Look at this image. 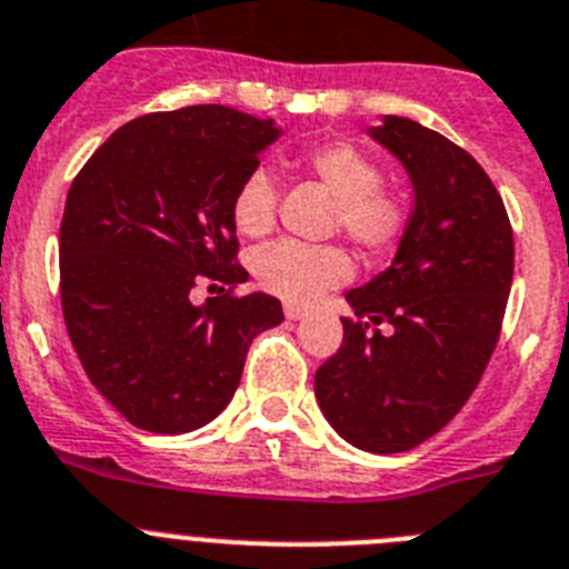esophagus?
Masks as SVG:
<instances>
[{
    "instance_id": "obj_1",
    "label": "esophagus",
    "mask_w": 569,
    "mask_h": 569,
    "mask_svg": "<svg viewBox=\"0 0 569 569\" xmlns=\"http://www.w3.org/2000/svg\"><path fill=\"white\" fill-rule=\"evenodd\" d=\"M283 312H286V318H289V321H300V318L307 315V309L298 307V303H286Z\"/></svg>"
}]
</instances>
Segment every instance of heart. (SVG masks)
<instances>
[{"label":"heart","instance_id":"b5f03b06","mask_svg":"<svg viewBox=\"0 0 569 569\" xmlns=\"http://www.w3.org/2000/svg\"><path fill=\"white\" fill-rule=\"evenodd\" d=\"M303 167L336 199V226L365 254H390L405 240L410 211L402 196L381 188L385 173L365 150L350 141H327L303 152ZM233 228L242 237H266L277 219V181L266 167H254L231 199ZM248 269L266 292L283 300L318 298L352 274L347 251L338 246H309L277 240L248 257Z\"/></svg>","mask_w":569,"mask_h":569}]
</instances>
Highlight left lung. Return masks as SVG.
Instances as JSON below:
<instances>
[{
	"label": "left lung",
	"mask_w": 569,
	"mask_h": 569,
	"mask_svg": "<svg viewBox=\"0 0 569 569\" xmlns=\"http://www.w3.org/2000/svg\"><path fill=\"white\" fill-rule=\"evenodd\" d=\"M370 136L402 161L413 211L388 269L343 295L358 321L343 318L315 396L350 446L399 455L475 393L503 323L515 240L503 199L462 147L399 114Z\"/></svg>",
	"instance_id": "left-lung-1"
}]
</instances>
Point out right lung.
Segmentation results:
<instances>
[{"label":"right lung","instance_id":"obj_1","mask_svg":"<svg viewBox=\"0 0 569 569\" xmlns=\"http://www.w3.org/2000/svg\"><path fill=\"white\" fill-rule=\"evenodd\" d=\"M277 136L271 118L219 103L152 112L114 130L71 181L66 329L89 381L141 431L188 433L217 419L251 341L283 321L266 292L189 300L199 279L248 280L231 199Z\"/></svg>","mask_w":569,"mask_h":569}]
</instances>
